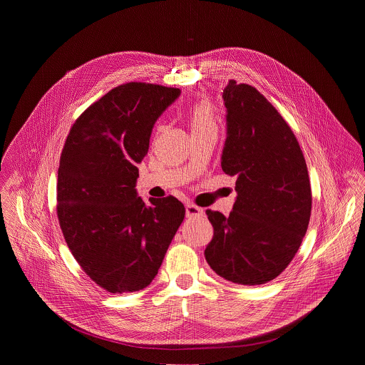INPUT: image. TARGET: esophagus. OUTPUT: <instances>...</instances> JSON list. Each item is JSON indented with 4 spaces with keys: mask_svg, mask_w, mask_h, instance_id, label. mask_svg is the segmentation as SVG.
Wrapping results in <instances>:
<instances>
[{
    "mask_svg": "<svg viewBox=\"0 0 365 365\" xmlns=\"http://www.w3.org/2000/svg\"><path fill=\"white\" fill-rule=\"evenodd\" d=\"M203 215V210L193 203H187L186 205V217L187 218H195V217H200Z\"/></svg>",
    "mask_w": 365,
    "mask_h": 365,
    "instance_id": "34e87169",
    "label": "esophagus"
}]
</instances>
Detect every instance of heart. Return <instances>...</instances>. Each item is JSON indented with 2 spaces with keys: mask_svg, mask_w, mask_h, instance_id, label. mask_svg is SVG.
<instances>
[{
  "mask_svg": "<svg viewBox=\"0 0 365 365\" xmlns=\"http://www.w3.org/2000/svg\"><path fill=\"white\" fill-rule=\"evenodd\" d=\"M185 117L192 133L206 130V128H217L215 111L207 101L193 102L192 106L186 108Z\"/></svg>",
  "mask_w": 365,
  "mask_h": 365,
  "instance_id": "b5f03b06",
  "label": "heart"
}]
</instances>
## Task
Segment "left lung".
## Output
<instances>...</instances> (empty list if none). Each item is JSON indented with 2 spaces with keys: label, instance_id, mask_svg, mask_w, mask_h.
<instances>
[{
  "label": "left lung",
  "instance_id": "8db88e82",
  "mask_svg": "<svg viewBox=\"0 0 365 365\" xmlns=\"http://www.w3.org/2000/svg\"><path fill=\"white\" fill-rule=\"evenodd\" d=\"M227 140L221 166L237 176L228 217L207 210L211 269L228 282L257 286L276 279L306 234L312 190L300 145L284 118L254 86L231 79L222 93Z\"/></svg>",
  "mask_w": 365,
  "mask_h": 365
}]
</instances>
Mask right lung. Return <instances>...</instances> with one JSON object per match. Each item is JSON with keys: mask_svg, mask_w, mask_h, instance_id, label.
<instances>
[{"mask_svg": "<svg viewBox=\"0 0 365 365\" xmlns=\"http://www.w3.org/2000/svg\"><path fill=\"white\" fill-rule=\"evenodd\" d=\"M180 89L128 82L88 107L72 125L58 170V218L82 270L110 293L147 287L185 218L175 196L137 195V163L154 123Z\"/></svg>", "mask_w": 365, "mask_h": 365, "instance_id": "1", "label": "right lung"}]
</instances>
